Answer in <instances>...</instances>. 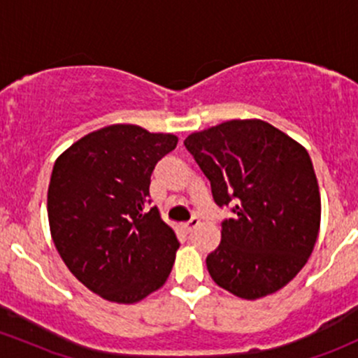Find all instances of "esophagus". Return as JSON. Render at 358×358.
I'll list each match as a JSON object with an SVG mask.
<instances>
[{
  "label": "esophagus",
  "instance_id": "obj_1",
  "mask_svg": "<svg viewBox=\"0 0 358 358\" xmlns=\"http://www.w3.org/2000/svg\"><path fill=\"white\" fill-rule=\"evenodd\" d=\"M199 224H201V221H199V217H192L190 221H187V223H183V224H182V228L185 229L187 233H190L192 229H194V228H197Z\"/></svg>",
  "mask_w": 358,
  "mask_h": 358
}]
</instances>
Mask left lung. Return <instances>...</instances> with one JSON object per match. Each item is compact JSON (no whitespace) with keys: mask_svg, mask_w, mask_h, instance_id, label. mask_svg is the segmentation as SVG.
I'll return each mask as SVG.
<instances>
[{"mask_svg":"<svg viewBox=\"0 0 358 358\" xmlns=\"http://www.w3.org/2000/svg\"><path fill=\"white\" fill-rule=\"evenodd\" d=\"M210 182L214 202L231 206L221 243L206 259L214 283L255 300L289 283L314 250L321 195L310 156L262 120H231L185 138Z\"/></svg>","mask_w":358,"mask_h":358,"instance_id":"1","label":"left lung"}]
</instances>
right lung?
Segmentation results:
<instances>
[{
    "mask_svg": "<svg viewBox=\"0 0 358 358\" xmlns=\"http://www.w3.org/2000/svg\"><path fill=\"white\" fill-rule=\"evenodd\" d=\"M178 144L171 134L110 125L56 159L48 189L52 242L75 278L116 303L164 285L180 242L150 206V175Z\"/></svg>",
    "mask_w": 358,
    "mask_h": 358,
    "instance_id": "obj_1",
    "label": "right lung"
}]
</instances>
